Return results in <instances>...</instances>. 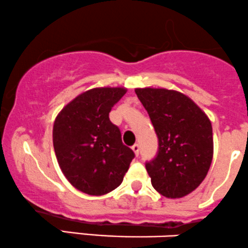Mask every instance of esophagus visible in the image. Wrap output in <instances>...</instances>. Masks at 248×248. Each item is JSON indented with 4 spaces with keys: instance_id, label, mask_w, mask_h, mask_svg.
<instances>
[{
    "instance_id": "34e87169",
    "label": "esophagus",
    "mask_w": 248,
    "mask_h": 248,
    "mask_svg": "<svg viewBox=\"0 0 248 248\" xmlns=\"http://www.w3.org/2000/svg\"><path fill=\"white\" fill-rule=\"evenodd\" d=\"M132 151H133V152H135L136 155L138 156V155H139V151H140V146H139L138 144H135V145H133V146H132Z\"/></svg>"
}]
</instances>
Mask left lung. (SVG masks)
<instances>
[{
	"mask_svg": "<svg viewBox=\"0 0 248 248\" xmlns=\"http://www.w3.org/2000/svg\"><path fill=\"white\" fill-rule=\"evenodd\" d=\"M159 140L146 170L153 188L168 199H181L202 183L214 156L211 122L187 95L165 88H136Z\"/></svg>",
	"mask_w": 248,
	"mask_h": 248,
	"instance_id": "obj_1",
	"label": "left lung"
}]
</instances>
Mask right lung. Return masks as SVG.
I'll list each match as a JSON object with an SVG mask.
<instances>
[{"label": "right lung", "mask_w": 248, "mask_h": 248, "mask_svg": "<svg viewBox=\"0 0 248 248\" xmlns=\"http://www.w3.org/2000/svg\"><path fill=\"white\" fill-rule=\"evenodd\" d=\"M126 92L124 87L89 89L66 104L55 118L58 164L68 182L84 194L102 196L117 188L135 158L109 119L111 108Z\"/></svg>", "instance_id": "1"}]
</instances>
